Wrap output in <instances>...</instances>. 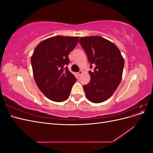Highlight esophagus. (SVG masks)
<instances>
[{"instance_id": "esophagus-1", "label": "esophagus", "mask_w": 153, "mask_h": 153, "mask_svg": "<svg viewBox=\"0 0 153 153\" xmlns=\"http://www.w3.org/2000/svg\"><path fill=\"white\" fill-rule=\"evenodd\" d=\"M82 73H83V71H80L79 72H78V73H77V74H78V76H80V75H82Z\"/></svg>"}]
</instances>
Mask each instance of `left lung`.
Here are the masks:
<instances>
[{"instance_id":"1","label":"left lung","mask_w":153,"mask_h":153,"mask_svg":"<svg viewBox=\"0 0 153 153\" xmlns=\"http://www.w3.org/2000/svg\"><path fill=\"white\" fill-rule=\"evenodd\" d=\"M79 43L89 62L95 66L89 71L91 80L84 85L86 98L94 103H102L114 93L122 80L124 60L114 43L98 36L81 37Z\"/></svg>"}]
</instances>
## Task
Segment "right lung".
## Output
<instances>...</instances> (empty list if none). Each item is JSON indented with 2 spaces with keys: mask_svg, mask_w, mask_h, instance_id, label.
I'll return each mask as SVG.
<instances>
[{
  "mask_svg": "<svg viewBox=\"0 0 153 153\" xmlns=\"http://www.w3.org/2000/svg\"><path fill=\"white\" fill-rule=\"evenodd\" d=\"M78 36H56L35 48L31 57L34 80L49 100L62 102L68 98L76 78L69 71L68 55L78 42Z\"/></svg>",
  "mask_w": 153,
  "mask_h": 153,
  "instance_id": "right-lung-1",
  "label": "right lung"
}]
</instances>
